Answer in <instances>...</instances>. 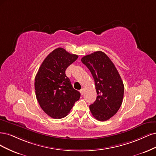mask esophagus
<instances>
[{
  "label": "esophagus",
  "mask_w": 156,
  "mask_h": 156,
  "mask_svg": "<svg viewBox=\"0 0 156 156\" xmlns=\"http://www.w3.org/2000/svg\"><path fill=\"white\" fill-rule=\"evenodd\" d=\"M80 93H81V94L83 95V93H84V89H80Z\"/></svg>",
  "instance_id": "34e87169"
}]
</instances>
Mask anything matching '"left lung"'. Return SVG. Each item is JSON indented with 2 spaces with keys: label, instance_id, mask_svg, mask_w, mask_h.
<instances>
[{
  "label": "left lung",
  "instance_id": "obj_1",
  "mask_svg": "<svg viewBox=\"0 0 156 156\" xmlns=\"http://www.w3.org/2000/svg\"><path fill=\"white\" fill-rule=\"evenodd\" d=\"M94 80L97 99L89 105L93 116L105 121L119 111L124 97V84L112 60L102 51L94 52L82 58Z\"/></svg>",
  "mask_w": 156,
  "mask_h": 156
}]
</instances>
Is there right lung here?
I'll list each match as a JSON object with an SVG mask.
<instances>
[{"label":"right lung","instance_id":"add662e5","mask_svg":"<svg viewBox=\"0 0 156 156\" xmlns=\"http://www.w3.org/2000/svg\"><path fill=\"white\" fill-rule=\"evenodd\" d=\"M78 58V55L63 48L55 49L44 59L35 78L36 96L40 107L53 119L67 116L80 97V92L73 87L65 74V70Z\"/></svg>","mask_w":156,"mask_h":156}]
</instances>
